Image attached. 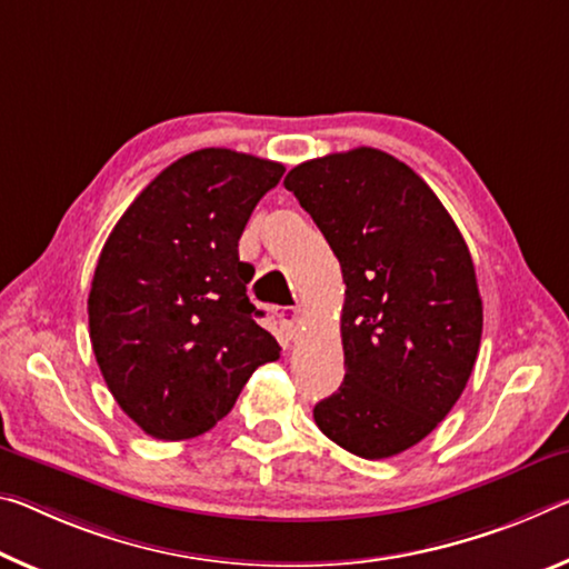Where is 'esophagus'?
<instances>
[{
	"label": "esophagus",
	"instance_id": "34e87169",
	"mask_svg": "<svg viewBox=\"0 0 569 569\" xmlns=\"http://www.w3.org/2000/svg\"><path fill=\"white\" fill-rule=\"evenodd\" d=\"M278 321H281V329L288 333V337H296V333L301 331V323H303V311L299 306H291V309H283L278 313Z\"/></svg>",
	"mask_w": 569,
	"mask_h": 569
}]
</instances>
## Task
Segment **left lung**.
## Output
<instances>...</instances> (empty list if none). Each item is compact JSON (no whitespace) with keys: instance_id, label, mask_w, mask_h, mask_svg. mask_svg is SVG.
Returning a JSON list of instances; mask_svg holds the SVG:
<instances>
[{"instance_id":"1","label":"left lung","mask_w":569,"mask_h":569,"mask_svg":"<svg viewBox=\"0 0 569 569\" xmlns=\"http://www.w3.org/2000/svg\"><path fill=\"white\" fill-rule=\"evenodd\" d=\"M283 184L347 283V375L313 420L359 458L398 456L436 430L473 372L483 306L471 252L436 192L380 149L303 161Z\"/></svg>"}]
</instances>
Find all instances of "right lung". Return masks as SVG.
Listing matches in <instances>:
<instances>
[{
    "label": "right lung",
    "mask_w": 569,
    "mask_h": 569,
    "mask_svg": "<svg viewBox=\"0 0 569 569\" xmlns=\"http://www.w3.org/2000/svg\"><path fill=\"white\" fill-rule=\"evenodd\" d=\"M283 171L232 149L192 151L149 182L108 236L88 296L90 345L108 390L147 436H202L281 355L256 321V270L238 240Z\"/></svg>",
    "instance_id": "1"
}]
</instances>
